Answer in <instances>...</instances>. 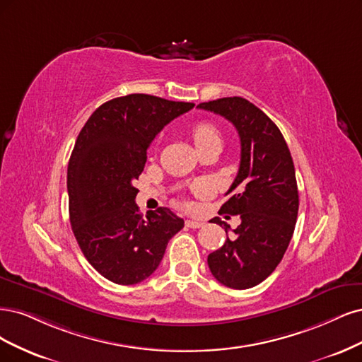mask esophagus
<instances>
[{"label": "esophagus", "instance_id": "34e87169", "mask_svg": "<svg viewBox=\"0 0 362 362\" xmlns=\"http://www.w3.org/2000/svg\"><path fill=\"white\" fill-rule=\"evenodd\" d=\"M203 226H204V223H202V221H195V219L186 221V227H189V228H200Z\"/></svg>", "mask_w": 362, "mask_h": 362}]
</instances>
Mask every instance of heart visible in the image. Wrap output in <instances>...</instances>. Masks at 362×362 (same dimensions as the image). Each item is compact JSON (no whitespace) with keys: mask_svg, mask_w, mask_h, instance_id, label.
Returning <instances> with one entry per match:
<instances>
[{"mask_svg":"<svg viewBox=\"0 0 362 362\" xmlns=\"http://www.w3.org/2000/svg\"><path fill=\"white\" fill-rule=\"evenodd\" d=\"M192 139L197 148H200L211 143H221V134L216 127L211 123H198L192 129Z\"/></svg>","mask_w":362,"mask_h":362,"instance_id":"1","label":"heart"}]
</instances>
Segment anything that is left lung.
I'll return each mask as SVG.
<instances>
[{
    "label": "left lung",
    "mask_w": 362,
    "mask_h": 362,
    "mask_svg": "<svg viewBox=\"0 0 362 362\" xmlns=\"http://www.w3.org/2000/svg\"><path fill=\"white\" fill-rule=\"evenodd\" d=\"M200 110L223 115L240 138V165L219 214L239 215L219 250L209 254L207 264L221 284L243 290L269 276L293 236L299 209L295 165L283 134L267 115L250 100L235 96L198 105ZM216 224L230 226L219 218ZM211 221V223H212Z\"/></svg>",
    "instance_id": "obj_1"
}]
</instances>
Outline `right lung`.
I'll list each match as a JSON object with an SVG mask.
<instances>
[{
    "instance_id": "right-lung-1",
    "label": "right lung",
    "mask_w": 362,
    "mask_h": 362,
    "mask_svg": "<svg viewBox=\"0 0 362 362\" xmlns=\"http://www.w3.org/2000/svg\"><path fill=\"white\" fill-rule=\"evenodd\" d=\"M192 108L139 93L115 98L90 115L76 138L67 167L71 226L88 263L115 284L144 281L183 228L168 207L139 214L134 180L155 136Z\"/></svg>"
}]
</instances>
